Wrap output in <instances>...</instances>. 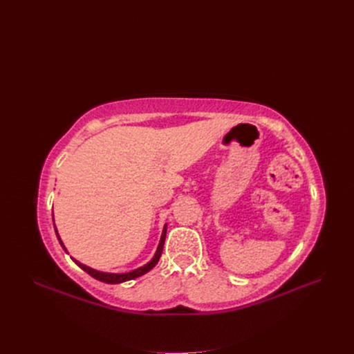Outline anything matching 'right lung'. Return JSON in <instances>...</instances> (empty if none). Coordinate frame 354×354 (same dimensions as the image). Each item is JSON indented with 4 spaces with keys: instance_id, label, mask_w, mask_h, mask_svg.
<instances>
[{
    "instance_id": "add662e5",
    "label": "right lung",
    "mask_w": 354,
    "mask_h": 354,
    "mask_svg": "<svg viewBox=\"0 0 354 354\" xmlns=\"http://www.w3.org/2000/svg\"><path fill=\"white\" fill-rule=\"evenodd\" d=\"M54 230H55V225H54ZM55 235H57V238H59V241H60V245H62L63 250L66 251V247H64L63 241H62L60 236H59L57 230H55ZM165 236H166V225H165V228H163V232H162V236H160V241H159V245H158V250H156L155 257H153V258L151 259V261H149L146 266H143V267H140V268H138V270L130 271V272H123V274L102 272V271H96V270H93V268H90V267H87V266H84V264L76 261V259H73V261L76 263L82 270H84L87 274H90L93 278H96V280H99V281H103V283H107V284H119V283H123V281L133 280V278H138V277L146 274L147 271H151V270L158 264L159 258H160V255H162V250H163V244H165ZM66 252H67V251H66Z\"/></svg>"
}]
</instances>
